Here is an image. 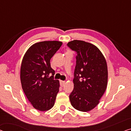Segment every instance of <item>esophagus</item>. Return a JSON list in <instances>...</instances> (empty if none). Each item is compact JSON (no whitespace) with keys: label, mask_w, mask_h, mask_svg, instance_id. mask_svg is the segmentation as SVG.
Wrapping results in <instances>:
<instances>
[{"label":"esophagus","mask_w":131,"mask_h":131,"mask_svg":"<svg viewBox=\"0 0 131 131\" xmlns=\"http://www.w3.org/2000/svg\"><path fill=\"white\" fill-rule=\"evenodd\" d=\"M66 83V82L65 81H60V85L61 86H63L64 85H65Z\"/></svg>","instance_id":"1"}]
</instances>
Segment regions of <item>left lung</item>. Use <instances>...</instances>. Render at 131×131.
Instances as JSON below:
<instances>
[{
	"label": "left lung",
	"mask_w": 131,
	"mask_h": 131,
	"mask_svg": "<svg viewBox=\"0 0 131 131\" xmlns=\"http://www.w3.org/2000/svg\"><path fill=\"white\" fill-rule=\"evenodd\" d=\"M67 45L77 53L70 101L74 108L88 112L97 106L106 89V61L100 50L90 43L74 40Z\"/></svg>",
	"instance_id": "1"
}]
</instances>
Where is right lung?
<instances>
[{"mask_svg": "<svg viewBox=\"0 0 131 131\" xmlns=\"http://www.w3.org/2000/svg\"><path fill=\"white\" fill-rule=\"evenodd\" d=\"M62 45L59 41L36 43L23 56L20 68L22 89L34 108L39 111L49 110L54 104L59 81L54 79L50 60Z\"/></svg>", "mask_w": 131, "mask_h": 131, "instance_id": "add662e5", "label": "right lung"}]
</instances>
